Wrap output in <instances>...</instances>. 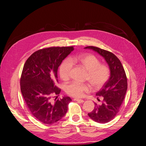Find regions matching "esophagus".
I'll use <instances>...</instances> for the list:
<instances>
[{
    "label": "esophagus",
    "mask_w": 146,
    "mask_h": 146,
    "mask_svg": "<svg viewBox=\"0 0 146 146\" xmlns=\"http://www.w3.org/2000/svg\"><path fill=\"white\" fill-rule=\"evenodd\" d=\"M74 101H77V102H79V103H83V102H84V101H83V100H82V99H74Z\"/></svg>",
    "instance_id": "1"
}]
</instances>
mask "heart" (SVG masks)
<instances>
[{"mask_svg":"<svg viewBox=\"0 0 146 146\" xmlns=\"http://www.w3.org/2000/svg\"><path fill=\"white\" fill-rule=\"evenodd\" d=\"M73 63H78L88 71L86 79L94 89L101 88L108 81L111 76V70L108 65L101 64V61L92 54H83L65 59L59 67L60 78L64 80L69 79ZM90 90V86L85 83L72 82L66 86V93L74 98H82Z\"/></svg>","mask_w":146,"mask_h":146,"instance_id":"heart-1","label":"heart"}]
</instances>
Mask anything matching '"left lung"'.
Returning a JSON list of instances; mask_svg holds the SVG:
<instances>
[{
    "label": "left lung",
    "mask_w": 146,
    "mask_h": 146,
    "mask_svg": "<svg viewBox=\"0 0 146 146\" xmlns=\"http://www.w3.org/2000/svg\"><path fill=\"white\" fill-rule=\"evenodd\" d=\"M85 48L98 52L105 59L111 70L110 79L96 94L98 99L102 97V104L95 103L94 110L88 113L89 117L94 121L105 124L113 119L119 111L127 90V76L120 60L112 52L94 46Z\"/></svg>",
    "instance_id": "left-lung-1"
}]
</instances>
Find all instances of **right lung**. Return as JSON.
<instances>
[{"instance_id": "right-lung-1", "label": "right lung", "mask_w": 146, "mask_h": 146, "mask_svg": "<svg viewBox=\"0 0 146 146\" xmlns=\"http://www.w3.org/2000/svg\"><path fill=\"white\" fill-rule=\"evenodd\" d=\"M74 50L51 47L38 50L27 60L20 79L21 93L28 110L38 121L52 124L66 113L70 97L54 99L61 89L57 86V70L62 61Z\"/></svg>"}]
</instances>
